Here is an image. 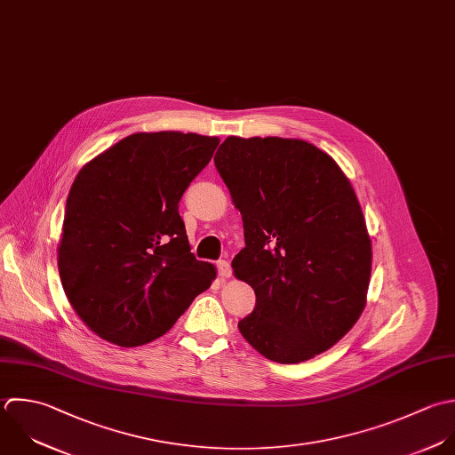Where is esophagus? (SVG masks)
Returning a JSON list of instances; mask_svg holds the SVG:
<instances>
[{"label":"esophagus","mask_w":455,"mask_h":455,"mask_svg":"<svg viewBox=\"0 0 455 455\" xmlns=\"http://www.w3.org/2000/svg\"><path fill=\"white\" fill-rule=\"evenodd\" d=\"M216 267H218V275H220L221 278H230L232 269H230V264H228L227 260H220V262L216 264Z\"/></svg>","instance_id":"obj_1"}]
</instances>
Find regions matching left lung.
<instances>
[{
	"instance_id": "obj_1",
	"label": "left lung",
	"mask_w": 455,
	"mask_h": 455,
	"mask_svg": "<svg viewBox=\"0 0 455 455\" xmlns=\"http://www.w3.org/2000/svg\"><path fill=\"white\" fill-rule=\"evenodd\" d=\"M214 164L243 216L246 246L234 275L257 296L241 335L276 363L328 351L360 319L372 271L349 179L331 156L296 138L228 136Z\"/></svg>"
}]
</instances>
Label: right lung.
Segmentation results:
<instances>
[{
  "label": "right lung",
  "mask_w": 455,
  "mask_h": 455,
  "mask_svg": "<svg viewBox=\"0 0 455 455\" xmlns=\"http://www.w3.org/2000/svg\"><path fill=\"white\" fill-rule=\"evenodd\" d=\"M218 143L195 132H134L76 175L58 271L74 312L102 340L136 347L163 337L216 278L191 253L179 202Z\"/></svg>",
  "instance_id": "1"
}]
</instances>
